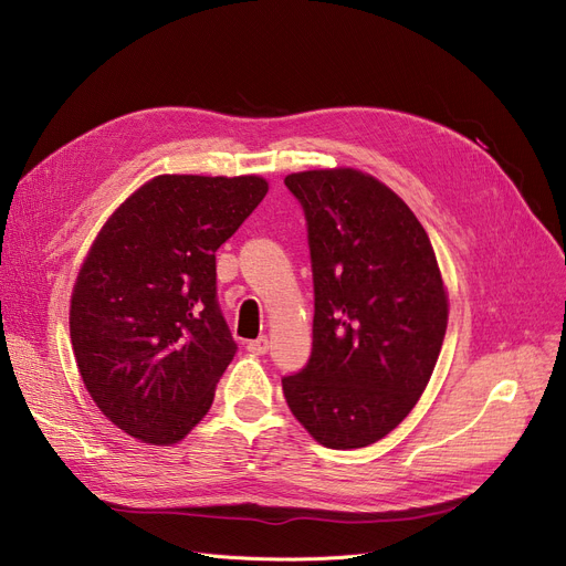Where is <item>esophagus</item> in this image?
<instances>
[{"mask_svg":"<svg viewBox=\"0 0 566 566\" xmlns=\"http://www.w3.org/2000/svg\"><path fill=\"white\" fill-rule=\"evenodd\" d=\"M247 349H249V353H253V355H266L269 353V338L260 336L255 340H249Z\"/></svg>","mask_w":566,"mask_h":566,"instance_id":"34e87169","label":"esophagus"}]
</instances>
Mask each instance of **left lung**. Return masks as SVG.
Here are the masks:
<instances>
[{"instance_id": "8db88e82", "label": "left lung", "mask_w": 566, "mask_h": 566, "mask_svg": "<svg viewBox=\"0 0 566 566\" xmlns=\"http://www.w3.org/2000/svg\"><path fill=\"white\" fill-rule=\"evenodd\" d=\"M304 207L315 315L306 368L283 378L292 415L329 449L382 440L438 364L449 294L415 211L355 168L292 172Z\"/></svg>"}]
</instances>
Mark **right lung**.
Segmentation results:
<instances>
[{"mask_svg": "<svg viewBox=\"0 0 566 566\" xmlns=\"http://www.w3.org/2000/svg\"><path fill=\"white\" fill-rule=\"evenodd\" d=\"M266 191L260 175H158L92 241L71 292V345L96 408L126 436L170 447L209 412L237 353L217 251Z\"/></svg>", "mask_w": 566, "mask_h": 566, "instance_id": "add662e5", "label": "right lung"}]
</instances>
